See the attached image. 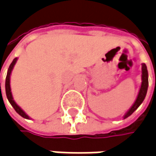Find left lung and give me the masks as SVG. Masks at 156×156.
<instances>
[{"label":"left lung","mask_w":156,"mask_h":156,"mask_svg":"<svg viewBox=\"0 0 156 156\" xmlns=\"http://www.w3.org/2000/svg\"><path fill=\"white\" fill-rule=\"evenodd\" d=\"M147 88H148V72H147L146 64H142V83H141V86H140L137 97H136L135 102L133 103L131 108L127 110V113L124 115V117H123L124 119H127V117H129L144 101V100L146 98V92H147Z\"/></svg>","instance_id":"1"}]
</instances>
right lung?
<instances>
[{
	"label": "right lung",
	"mask_w": 156,
	"mask_h": 156,
	"mask_svg": "<svg viewBox=\"0 0 156 156\" xmlns=\"http://www.w3.org/2000/svg\"><path fill=\"white\" fill-rule=\"evenodd\" d=\"M17 60H18V57H16V58H14V59H13L12 63L10 64V67H9V69H8V72H7L6 81H5V90H6V96H7L8 101H10V103L11 104V106L14 108V109L16 110V112H17L19 115H20L22 118L27 119H29L30 118H29V116L25 113V111H24L20 107V106L15 102V101L13 100V97H12V93H11V89H10V74H11L12 69H13V67H14V66H15V64H16ZM0 90H1V83H0Z\"/></svg>",
	"instance_id": "add662e5"
}]
</instances>
